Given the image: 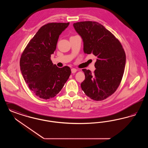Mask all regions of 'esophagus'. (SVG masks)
I'll list each match as a JSON object with an SVG mask.
<instances>
[{
	"label": "esophagus",
	"instance_id": "esophagus-1",
	"mask_svg": "<svg viewBox=\"0 0 148 148\" xmlns=\"http://www.w3.org/2000/svg\"><path fill=\"white\" fill-rule=\"evenodd\" d=\"M71 73H76L77 71V69H76L75 68H72L71 69Z\"/></svg>",
	"mask_w": 148,
	"mask_h": 148
}]
</instances>
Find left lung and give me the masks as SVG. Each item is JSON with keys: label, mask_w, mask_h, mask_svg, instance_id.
<instances>
[{"label": "left lung", "mask_w": 148, "mask_h": 148, "mask_svg": "<svg viewBox=\"0 0 148 148\" xmlns=\"http://www.w3.org/2000/svg\"><path fill=\"white\" fill-rule=\"evenodd\" d=\"M73 26L83 39L84 53L97 57L94 73L82 69L85 79L81 88L90 99L103 100L116 91L122 80L126 60L124 49L118 39L97 22H78Z\"/></svg>", "instance_id": "left-lung-1"}]
</instances>
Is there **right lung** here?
I'll list each match as a JSON object with an SVG mask.
<instances>
[{
    "instance_id": "right-lung-1",
    "label": "right lung",
    "mask_w": 148,
    "mask_h": 148,
    "mask_svg": "<svg viewBox=\"0 0 148 148\" xmlns=\"http://www.w3.org/2000/svg\"><path fill=\"white\" fill-rule=\"evenodd\" d=\"M69 23H52L42 26L22 53L20 66L25 82L36 96L45 100L57 95L71 74L65 66L58 68L51 60L59 36Z\"/></svg>"
}]
</instances>
